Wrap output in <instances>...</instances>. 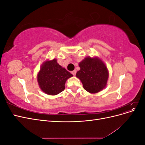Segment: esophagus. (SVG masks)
<instances>
[{
    "label": "esophagus",
    "instance_id": "obj_1",
    "mask_svg": "<svg viewBox=\"0 0 145 145\" xmlns=\"http://www.w3.org/2000/svg\"><path fill=\"white\" fill-rule=\"evenodd\" d=\"M76 70H74V71H72V72H71V73L72 74V75L73 76H76Z\"/></svg>",
    "mask_w": 145,
    "mask_h": 145
}]
</instances>
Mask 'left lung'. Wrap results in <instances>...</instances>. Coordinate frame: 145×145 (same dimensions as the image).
<instances>
[{
	"label": "left lung",
	"instance_id": "1",
	"mask_svg": "<svg viewBox=\"0 0 145 145\" xmlns=\"http://www.w3.org/2000/svg\"><path fill=\"white\" fill-rule=\"evenodd\" d=\"M80 68L76 76L82 82L83 88L91 94H95L105 88L109 77L106 65L98 57L88 56L79 63Z\"/></svg>",
	"mask_w": 145,
	"mask_h": 145
}]
</instances>
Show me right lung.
Listing matches in <instances>:
<instances>
[{
  "label": "right lung",
  "mask_w": 145,
  "mask_h": 145,
  "mask_svg": "<svg viewBox=\"0 0 145 145\" xmlns=\"http://www.w3.org/2000/svg\"><path fill=\"white\" fill-rule=\"evenodd\" d=\"M72 74L60 66L56 59L43 62L37 74V80L40 89L48 95H55L65 88V83Z\"/></svg>",
  "instance_id": "add662e5"
}]
</instances>
